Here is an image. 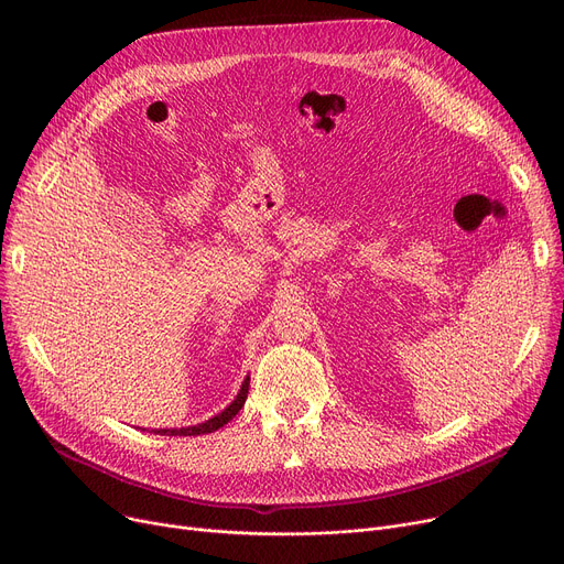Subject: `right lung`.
Instances as JSON below:
<instances>
[{"mask_svg": "<svg viewBox=\"0 0 564 564\" xmlns=\"http://www.w3.org/2000/svg\"><path fill=\"white\" fill-rule=\"evenodd\" d=\"M247 393H249V377L242 381L240 393L235 395V400H232L224 411H219L217 416H213L210 421L198 423V425H189V427H171V430H153V432H155V434H162V436H198V434L217 432V430L224 427L228 421H232V419L237 416V411H240V409L245 406Z\"/></svg>", "mask_w": 564, "mask_h": 564, "instance_id": "add662e5", "label": "right lung"}]
</instances>
